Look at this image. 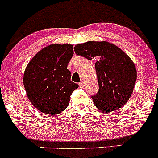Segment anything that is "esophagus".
<instances>
[{"instance_id":"1","label":"esophagus","mask_w":158,"mask_h":158,"mask_svg":"<svg viewBox=\"0 0 158 158\" xmlns=\"http://www.w3.org/2000/svg\"><path fill=\"white\" fill-rule=\"evenodd\" d=\"M79 87H80V88H84V86H85V83H84V82H80V83L79 84Z\"/></svg>"}]
</instances>
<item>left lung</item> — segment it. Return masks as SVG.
I'll use <instances>...</instances> for the list:
<instances>
[{
    "label": "left lung",
    "instance_id": "8db88e82",
    "mask_svg": "<svg viewBox=\"0 0 158 158\" xmlns=\"http://www.w3.org/2000/svg\"><path fill=\"white\" fill-rule=\"evenodd\" d=\"M75 52L95 63L99 90L92 96L94 105L105 113L125 106L131 96L137 79L134 62L122 49L107 41H88L75 46Z\"/></svg>",
    "mask_w": 158,
    "mask_h": 158
}]
</instances>
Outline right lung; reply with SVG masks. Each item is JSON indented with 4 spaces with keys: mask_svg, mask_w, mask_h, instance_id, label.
<instances>
[{
    "mask_svg": "<svg viewBox=\"0 0 158 158\" xmlns=\"http://www.w3.org/2000/svg\"><path fill=\"white\" fill-rule=\"evenodd\" d=\"M72 44H50L40 50L23 73V85L33 106L41 112L56 115L69 106L72 92L79 87L71 82L67 69L73 57Z\"/></svg>",
    "mask_w": 158,
    "mask_h": 158,
    "instance_id": "add662e5",
    "label": "right lung"
}]
</instances>
